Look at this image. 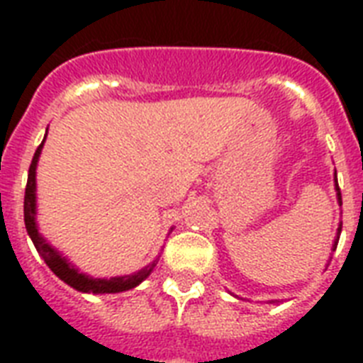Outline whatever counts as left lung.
<instances>
[{
	"label": "left lung",
	"instance_id": "obj_1",
	"mask_svg": "<svg viewBox=\"0 0 363 363\" xmlns=\"http://www.w3.org/2000/svg\"><path fill=\"white\" fill-rule=\"evenodd\" d=\"M335 182H337V179H335ZM337 198H339V201L343 203V199H341V188H339V184H337ZM339 233H341V230H339Z\"/></svg>",
	"mask_w": 363,
	"mask_h": 363
}]
</instances>
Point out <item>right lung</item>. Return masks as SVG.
<instances>
[{
  "instance_id": "obj_1",
  "label": "right lung",
  "mask_w": 363,
  "mask_h": 363,
  "mask_svg": "<svg viewBox=\"0 0 363 363\" xmlns=\"http://www.w3.org/2000/svg\"><path fill=\"white\" fill-rule=\"evenodd\" d=\"M43 143L37 147L35 154H33V160H31L30 173H28V184H26V194H24V222L26 230L30 233L31 241L35 245L37 252L41 254V258L47 262V265L54 271V275L60 277L62 281L67 282L69 286H73L79 292H92V294H116L124 292V290H130V288L137 286L143 279H147L150 275V271L154 269L156 265V259L152 264L141 269L135 275H125V277H115V279H92V277H86L79 273L75 267H71L65 258H62L56 250H54L50 245H48L45 239L39 235L35 226V167L37 160H39V154H41Z\"/></svg>"
}]
</instances>
